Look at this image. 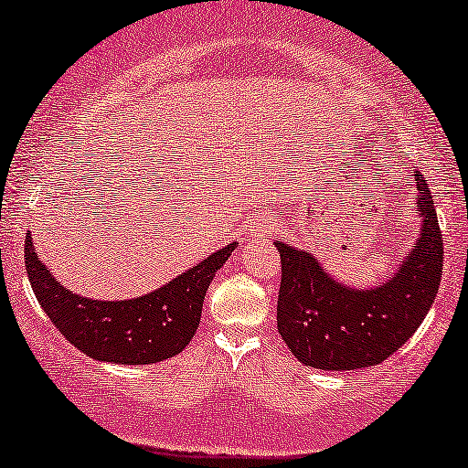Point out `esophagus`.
<instances>
[{"instance_id": "obj_1", "label": "esophagus", "mask_w": 468, "mask_h": 468, "mask_svg": "<svg viewBox=\"0 0 468 468\" xmlns=\"http://www.w3.org/2000/svg\"><path fill=\"white\" fill-rule=\"evenodd\" d=\"M274 227H277V222H274L272 218L259 216V218H255V219H252V222H250V227H249V238H250V239H263V238H268V235L274 230Z\"/></svg>"}]
</instances>
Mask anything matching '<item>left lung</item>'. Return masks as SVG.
<instances>
[{
    "label": "left lung",
    "instance_id": "8db88e82",
    "mask_svg": "<svg viewBox=\"0 0 468 468\" xmlns=\"http://www.w3.org/2000/svg\"><path fill=\"white\" fill-rule=\"evenodd\" d=\"M420 229L412 250L384 283L353 288L314 252L274 241L281 255L279 334L298 362L318 370H357L397 353L423 323L442 274V235L423 174H416Z\"/></svg>",
    "mask_w": 468,
    "mask_h": 468
}]
</instances>
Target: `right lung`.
<instances>
[{
    "label": "right lung",
    "mask_w": 468,
    "mask_h": 468,
    "mask_svg": "<svg viewBox=\"0 0 468 468\" xmlns=\"http://www.w3.org/2000/svg\"><path fill=\"white\" fill-rule=\"evenodd\" d=\"M238 241L222 246L159 290L123 301H98L67 290L38 259L30 233L26 270L38 305L84 356L111 364H156L178 356L200 324L202 303Z\"/></svg>",
    "instance_id": "1"
}]
</instances>
